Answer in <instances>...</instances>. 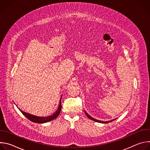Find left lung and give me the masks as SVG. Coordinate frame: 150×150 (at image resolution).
<instances>
[{"label":"left lung","mask_w":150,"mask_h":150,"mask_svg":"<svg viewBox=\"0 0 150 150\" xmlns=\"http://www.w3.org/2000/svg\"><path fill=\"white\" fill-rule=\"evenodd\" d=\"M85 114H86V115L87 116V117L89 118V119H91V120H94V121H95V122H98V123H109V122H112V120H110V121H107V122H103V121H100V120H97V119H94V118H93V117H92L91 116H90L85 111ZM115 119H113V120H114Z\"/></svg>","instance_id":"1"}]
</instances>
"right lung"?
I'll use <instances>...</instances> for the list:
<instances>
[{"label":"right lung","instance_id":"add662e5","mask_svg":"<svg viewBox=\"0 0 150 150\" xmlns=\"http://www.w3.org/2000/svg\"><path fill=\"white\" fill-rule=\"evenodd\" d=\"M62 96L60 97V103H59V105L57 110L56 111V112H54L51 116H47V117H40V116H36L32 115L31 114L27 113L24 112L21 110H19L27 119H28L30 120H31L33 122L38 123H44L48 122L49 121H51V120L56 119L59 116V113H60L61 109H62V104H61Z\"/></svg>","mask_w":150,"mask_h":150}]
</instances>
